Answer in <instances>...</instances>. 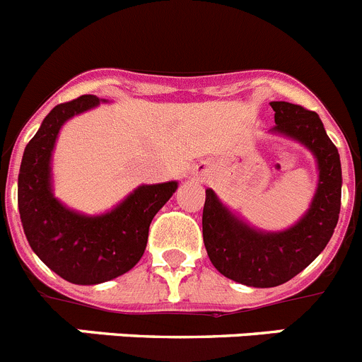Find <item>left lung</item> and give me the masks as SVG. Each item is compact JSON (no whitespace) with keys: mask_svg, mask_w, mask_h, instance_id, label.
<instances>
[{"mask_svg":"<svg viewBox=\"0 0 362 362\" xmlns=\"http://www.w3.org/2000/svg\"><path fill=\"white\" fill-rule=\"evenodd\" d=\"M273 132L289 136L309 148L317 161V190L309 211L285 231H260L247 226L206 190L203 238L211 264L221 274L250 287H276L307 267L328 244L341 210V161L336 145L314 111L271 102Z\"/></svg>","mask_w":362,"mask_h":362,"instance_id":"8db88e82","label":"left lung"}]
</instances>
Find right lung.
Masks as SVG:
<instances>
[{
  "mask_svg": "<svg viewBox=\"0 0 362 362\" xmlns=\"http://www.w3.org/2000/svg\"><path fill=\"white\" fill-rule=\"evenodd\" d=\"M105 102V100H104ZM100 104L82 95L48 112L23 154L18 204L26 240L53 273L77 285L112 280L132 269L147 247L152 218L177 188L175 181L141 185L115 210L82 215L53 197L52 152L66 120Z\"/></svg>",
  "mask_w": 362,
  "mask_h": 362,
  "instance_id": "obj_1",
  "label": "right lung"
}]
</instances>
